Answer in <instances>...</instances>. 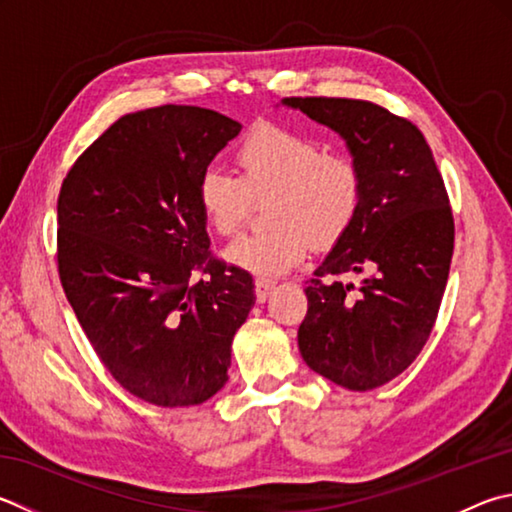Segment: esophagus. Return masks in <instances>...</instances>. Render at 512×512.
Listing matches in <instances>:
<instances>
[{
    "mask_svg": "<svg viewBox=\"0 0 512 512\" xmlns=\"http://www.w3.org/2000/svg\"><path fill=\"white\" fill-rule=\"evenodd\" d=\"M273 288H275L273 280H266V277H257V280H255V297H257V302H266L268 295L273 293Z\"/></svg>",
    "mask_w": 512,
    "mask_h": 512,
    "instance_id": "obj_1",
    "label": "esophagus"
}]
</instances>
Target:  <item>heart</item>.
<instances>
[{"label": "heart", "mask_w": 512, "mask_h": 512, "mask_svg": "<svg viewBox=\"0 0 512 512\" xmlns=\"http://www.w3.org/2000/svg\"><path fill=\"white\" fill-rule=\"evenodd\" d=\"M239 176L208 165L197 183L201 217L217 235L246 219L253 199H266L271 226L237 237L224 250L235 268L257 275L291 271L315 246L347 235L362 206V174L347 154L327 152L313 138L282 127H259L237 150Z\"/></svg>", "instance_id": "obj_1"}]
</instances>
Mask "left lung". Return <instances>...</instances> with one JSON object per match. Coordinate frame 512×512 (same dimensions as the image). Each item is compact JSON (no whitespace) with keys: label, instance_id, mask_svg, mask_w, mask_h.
I'll list each match as a JSON object with an SVG mask.
<instances>
[{"label":"left lung","instance_id":"obj_1","mask_svg":"<svg viewBox=\"0 0 512 512\" xmlns=\"http://www.w3.org/2000/svg\"><path fill=\"white\" fill-rule=\"evenodd\" d=\"M345 141L362 206L304 288L297 347L315 374L353 392L389 383L430 338L448 284L454 221L425 136L367 100L284 98ZM361 277L358 285L346 277Z\"/></svg>","mask_w":512,"mask_h":512}]
</instances>
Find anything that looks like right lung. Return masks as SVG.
<instances>
[{
    "mask_svg": "<svg viewBox=\"0 0 512 512\" xmlns=\"http://www.w3.org/2000/svg\"><path fill=\"white\" fill-rule=\"evenodd\" d=\"M239 132L237 120L203 107L134 111L62 183L64 293L109 374L152 405L215 396L255 304L253 277L210 257L197 203L201 172Z\"/></svg>",
    "mask_w": 512,
    "mask_h": 512,
    "instance_id": "1",
    "label": "right lung"
}]
</instances>
